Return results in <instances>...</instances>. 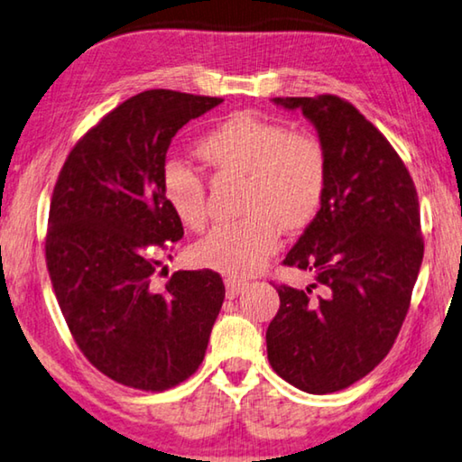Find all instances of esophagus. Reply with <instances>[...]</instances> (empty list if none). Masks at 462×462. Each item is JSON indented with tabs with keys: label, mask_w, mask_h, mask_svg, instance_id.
I'll list each match as a JSON object with an SVG mask.
<instances>
[{
	"label": "esophagus",
	"mask_w": 462,
	"mask_h": 462,
	"mask_svg": "<svg viewBox=\"0 0 462 462\" xmlns=\"http://www.w3.org/2000/svg\"><path fill=\"white\" fill-rule=\"evenodd\" d=\"M225 286H226V297L236 299V297H239V294L247 289V282L236 281V278H226Z\"/></svg>",
	"instance_id": "esophagus-1"
}]
</instances>
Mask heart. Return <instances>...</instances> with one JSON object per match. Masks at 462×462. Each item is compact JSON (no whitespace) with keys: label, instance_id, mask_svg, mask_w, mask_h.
<instances>
[{"label":"heart","instance_id":"obj_1","mask_svg":"<svg viewBox=\"0 0 462 462\" xmlns=\"http://www.w3.org/2000/svg\"><path fill=\"white\" fill-rule=\"evenodd\" d=\"M194 153L215 173L245 176V221L215 226L194 247V260L231 278L258 274L278 249V226L300 231L319 213L328 160L319 141L289 133L252 112H233L196 141ZM162 192L173 217L200 231L208 221L204 181L190 165H163Z\"/></svg>","mask_w":462,"mask_h":462}]
</instances>
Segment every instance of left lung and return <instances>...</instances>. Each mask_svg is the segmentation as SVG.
Masks as SVG:
<instances>
[{"mask_svg": "<svg viewBox=\"0 0 462 462\" xmlns=\"http://www.w3.org/2000/svg\"><path fill=\"white\" fill-rule=\"evenodd\" d=\"M272 102L315 126L328 188L284 258L315 282L276 289L268 360L286 383L323 395L360 381L395 344L423 258L420 202L402 157L350 102L329 94Z\"/></svg>", "mask_w": 462, "mask_h": 462, "instance_id": "1", "label": "left lung"}]
</instances>
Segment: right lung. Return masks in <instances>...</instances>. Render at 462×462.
<instances>
[{
  "mask_svg": "<svg viewBox=\"0 0 462 462\" xmlns=\"http://www.w3.org/2000/svg\"><path fill=\"white\" fill-rule=\"evenodd\" d=\"M221 102L171 89L128 97L83 134L52 190L44 249L59 307L83 356L126 387L165 391L196 373L223 307L213 270L155 282L184 236L163 200L165 153Z\"/></svg>",
  "mask_w": 462,
  "mask_h": 462,
  "instance_id": "right-lung-1",
  "label": "right lung"
}]
</instances>
